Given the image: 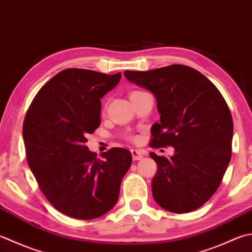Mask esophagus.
<instances>
[{
	"instance_id": "34e87169",
	"label": "esophagus",
	"mask_w": 252,
	"mask_h": 252,
	"mask_svg": "<svg viewBox=\"0 0 252 252\" xmlns=\"http://www.w3.org/2000/svg\"><path fill=\"white\" fill-rule=\"evenodd\" d=\"M132 157L134 160H140L143 157V152L141 150H131Z\"/></svg>"
}]
</instances>
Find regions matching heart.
I'll return each instance as SVG.
<instances>
[{"label": "heart", "mask_w": 252, "mask_h": 252, "mask_svg": "<svg viewBox=\"0 0 252 252\" xmlns=\"http://www.w3.org/2000/svg\"><path fill=\"white\" fill-rule=\"evenodd\" d=\"M132 93H134V92H132ZM130 137V139H132V140H134V137H133V136H129Z\"/></svg>", "instance_id": "heart-1"}]
</instances>
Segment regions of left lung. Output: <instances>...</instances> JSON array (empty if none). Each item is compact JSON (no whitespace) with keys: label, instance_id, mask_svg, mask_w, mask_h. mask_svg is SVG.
Returning <instances> with one entry per match:
<instances>
[{"label":"left lung","instance_id":"1","mask_svg":"<svg viewBox=\"0 0 252 252\" xmlns=\"http://www.w3.org/2000/svg\"><path fill=\"white\" fill-rule=\"evenodd\" d=\"M125 76L156 98L160 121L151 129V147L175 149L169 158L150 154L157 164L156 203L179 214L199 209L219 189L230 161L234 126L224 97L203 74L181 64Z\"/></svg>","mask_w":252,"mask_h":252}]
</instances>
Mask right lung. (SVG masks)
<instances>
[{"label":"right lung","instance_id":"1","mask_svg":"<svg viewBox=\"0 0 252 252\" xmlns=\"http://www.w3.org/2000/svg\"><path fill=\"white\" fill-rule=\"evenodd\" d=\"M120 78L66 68L40 88L25 117L29 168L48 201L70 218L93 220L110 211L131 166L130 151L112 147L97 158L85 145L86 134L100 126V99Z\"/></svg>","mask_w":252,"mask_h":252}]
</instances>
